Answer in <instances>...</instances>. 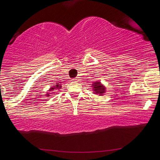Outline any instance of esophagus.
<instances>
[{
    "label": "esophagus",
    "instance_id": "34e87169",
    "mask_svg": "<svg viewBox=\"0 0 160 160\" xmlns=\"http://www.w3.org/2000/svg\"><path fill=\"white\" fill-rule=\"evenodd\" d=\"M73 81L78 82V81H80V79H79V78H73Z\"/></svg>",
    "mask_w": 160,
    "mask_h": 160
}]
</instances>
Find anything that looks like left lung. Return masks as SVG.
Wrapping results in <instances>:
<instances>
[{
  "instance_id": "obj_1",
  "label": "left lung",
  "mask_w": 160,
  "mask_h": 160,
  "mask_svg": "<svg viewBox=\"0 0 160 160\" xmlns=\"http://www.w3.org/2000/svg\"><path fill=\"white\" fill-rule=\"evenodd\" d=\"M92 87L93 90H94V94H98L100 96L104 94V93L106 92V87L99 81L94 82L92 84Z\"/></svg>"
}]
</instances>
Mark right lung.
Instances as JSON below:
<instances>
[{"label":"right lung","mask_w":160,"mask_h":160,"mask_svg":"<svg viewBox=\"0 0 160 160\" xmlns=\"http://www.w3.org/2000/svg\"><path fill=\"white\" fill-rule=\"evenodd\" d=\"M61 88V86L59 84L56 85V87H50V89L49 90V92H53V90H59ZM50 94H53V93H50ZM46 96H49V94H46Z\"/></svg>","instance_id":"add662e5"}]
</instances>
